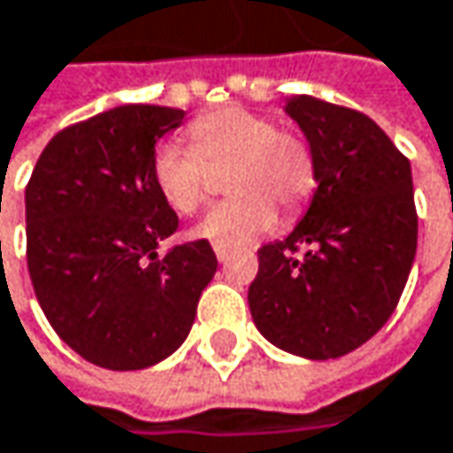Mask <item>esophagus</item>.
<instances>
[{
  "mask_svg": "<svg viewBox=\"0 0 453 453\" xmlns=\"http://www.w3.org/2000/svg\"><path fill=\"white\" fill-rule=\"evenodd\" d=\"M213 253H216V257H219V263H226V260L232 257V250H229L226 245H221V242H216V245H213Z\"/></svg>",
  "mask_w": 453,
  "mask_h": 453,
  "instance_id": "esophagus-1",
  "label": "esophagus"
}]
</instances>
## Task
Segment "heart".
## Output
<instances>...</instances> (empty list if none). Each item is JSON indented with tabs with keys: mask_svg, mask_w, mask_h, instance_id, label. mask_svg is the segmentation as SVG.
I'll use <instances>...</instances> for the list:
<instances>
[{
	"mask_svg": "<svg viewBox=\"0 0 453 453\" xmlns=\"http://www.w3.org/2000/svg\"><path fill=\"white\" fill-rule=\"evenodd\" d=\"M190 148L161 142L150 158V177L161 200L193 216L208 203V172L229 166V203L213 208L196 234L226 248L250 245L276 226V208L287 219L311 203L318 185L312 148L292 130L245 106H221L188 127Z\"/></svg>",
	"mask_w": 453,
	"mask_h": 453,
	"instance_id": "heart-1",
	"label": "heart"
}]
</instances>
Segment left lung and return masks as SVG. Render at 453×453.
Wrapping results in <instances>:
<instances>
[{
	"instance_id": "8db88e82",
	"label": "left lung",
	"mask_w": 453,
	"mask_h": 453,
	"mask_svg": "<svg viewBox=\"0 0 453 453\" xmlns=\"http://www.w3.org/2000/svg\"><path fill=\"white\" fill-rule=\"evenodd\" d=\"M284 109L311 142L318 190L292 234L257 250L248 303L271 344L331 360L375 336L404 292L418 250L412 169L363 111L312 96Z\"/></svg>"
}]
</instances>
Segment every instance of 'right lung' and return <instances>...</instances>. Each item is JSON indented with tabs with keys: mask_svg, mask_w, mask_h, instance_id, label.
Returning a JSON list of instances; mask_svg holds the SVG:
<instances>
[{
	"mask_svg": "<svg viewBox=\"0 0 453 453\" xmlns=\"http://www.w3.org/2000/svg\"><path fill=\"white\" fill-rule=\"evenodd\" d=\"M182 109L127 104L57 133L26 188L28 273L38 305L88 363L142 370L188 339L216 273L208 240L158 245L180 226L150 158Z\"/></svg>",
	"mask_w": 453,
	"mask_h": 453,
	"instance_id": "right-lung-1",
	"label": "right lung"
}]
</instances>
